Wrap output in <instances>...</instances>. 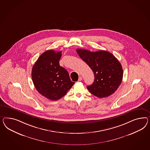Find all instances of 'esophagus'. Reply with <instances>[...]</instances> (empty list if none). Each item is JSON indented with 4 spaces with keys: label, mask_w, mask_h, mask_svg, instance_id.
Segmentation results:
<instances>
[{
    "label": "esophagus",
    "mask_w": 150,
    "mask_h": 150,
    "mask_svg": "<svg viewBox=\"0 0 150 150\" xmlns=\"http://www.w3.org/2000/svg\"><path fill=\"white\" fill-rule=\"evenodd\" d=\"M82 80V77H81V76H80L79 78L78 81H81Z\"/></svg>",
    "instance_id": "1"
}]
</instances>
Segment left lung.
<instances>
[{
    "instance_id": "1",
    "label": "left lung",
    "mask_w": 150,
    "mask_h": 150,
    "mask_svg": "<svg viewBox=\"0 0 150 150\" xmlns=\"http://www.w3.org/2000/svg\"><path fill=\"white\" fill-rule=\"evenodd\" d=\"M77 54L88 65L94 74V81L87 88L98 98L112 94L119 87L123 78L121 64L113 54L108 51L91 52L78 49Z\"/></svg>"
}]
</instances>
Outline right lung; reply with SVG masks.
Returning <instances> with one entry per match:
<instances>
[{
    "mask_svg": "<svg viewBox=\"0 0 150 150\" xmlns=\"http://www.w3.org/2000/svg\"><path fill=\"white\" fill-rule=\"evenodd\" d=\"M62 51L47 50L38 58L33 67L32 77L38 92L51 100L65 96L75 82L67 70L59 65Z\"/></svg>",
    "mask_w": 150,
    "mask_h": 150,
    "instance_id": "add662e5",
    "label": "right lung"
}]
</instances>
